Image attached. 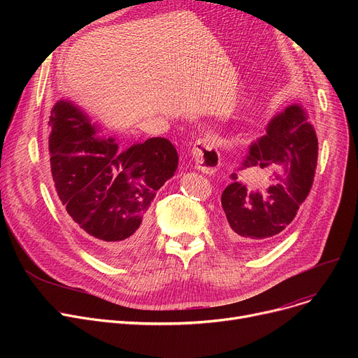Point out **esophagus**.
I'll use <instances>...</instances> for the list:
<instances>
[{
  "mask_svg": "<svg viewBox=\"0 0 358 358\" xmlns=\"http://www.w3.org/2000/svg\"><path fill=\"white\" fill-rule=\"evenodd\" d=\"M193 159L196 166L204 174H213L220 165V155L215 142L210 138H200L193 146Z\"/></svg>",
  "mask_w": 358,
  "mask_h": 358,
  "instance_id": "1",
  "label": "esophagus"
}]
</instances>
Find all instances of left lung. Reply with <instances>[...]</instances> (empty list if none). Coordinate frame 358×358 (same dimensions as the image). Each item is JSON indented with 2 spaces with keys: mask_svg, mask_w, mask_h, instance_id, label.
<instances>
[{
  "mask_svg": "<svg viewBox=\"0 0 358 358\" xmlns=\"http://www.w3.org/2000/svg\"><path fill=\"white\" fill-rule=\"evenodd\" d=\"M317 162V139L300 106H290L251 145L250 154L231 174L220 201L235 238L268 243L283 232L310 193ZM273 173L267 194H251L242 171Z\"/></svg>",
  "mask_w": 358,
  "mask_h": 358,
  "instance_id": "obj_1",
  "label": "left lung"
}]
</instances>
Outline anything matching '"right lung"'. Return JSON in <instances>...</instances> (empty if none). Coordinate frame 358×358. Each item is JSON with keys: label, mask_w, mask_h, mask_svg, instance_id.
Segmentation results:
<instances>
[{"label": "right lung", "mask_w": 358, "mask_h": 358, "mask_svg": "<svg viewBox=\"0 0 358 358\" xmlns=\"http://www.w3.org/2000/svg\"><path fill=\"white\" fill-rule=\"evenodd\" d=\"M50 173L68 215L111 262L135 259L148 243L149 206L171 178L178 155L171 142L150 138L120 150L68 101L49 117Z\"/></svg>", "instance_id": "add662e5"}]
</instances>
